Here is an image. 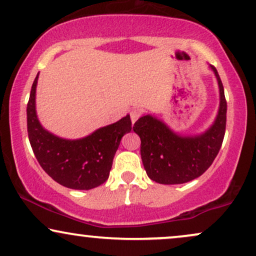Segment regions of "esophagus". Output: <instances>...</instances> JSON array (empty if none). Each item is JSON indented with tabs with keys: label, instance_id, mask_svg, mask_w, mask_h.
I'll use <instances>...</instances> for the list:
<instances>
[{
	"label": "esophagus",
	"instance_id": "1",
	"mask_svg": "<svg viewBox=\"0 0 256 256\" xmlns=\"http://www.w3.org/2000/svg\"><path fill=\"white\" fill-rule=\"evenodd\" d=\"M140 116H142V112L139 111V110H137V108L131 110V111H130V117H131V122H132V124H134V122L138 120V119H139V117H140Z\"/></svg>",
	"mask_w": 256,
	"mask_h": 256
}]
</instances>
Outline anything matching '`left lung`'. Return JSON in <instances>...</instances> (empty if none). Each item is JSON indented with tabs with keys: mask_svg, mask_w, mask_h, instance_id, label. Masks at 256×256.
Returning <instances> with one entry per match:
<instances>
[{
	"mask_svg": "<svg viewBox=\"0 0 256 256\" xmlns=\"http://www.w3.org/2000/svg\"><path fill=\"white\" fill-rule=\"evenodd\" d=\"M220 90V106L214 122L200 134L184 136L166 122L145 114L134 122L140 138V156L148 178L160 184H182L202 174L221 148L227 122V102L218 70L210 64Z\"/></svg>",
	"mask_w": 256,
	"mask_h": 256,
	"instance_id": "obj_1",
	"label": "left lung"
}]
</instances>
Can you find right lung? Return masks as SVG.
I'll return each mask as SVG.
<instances>
[{"mask_svg": "<svg viewBox=\"0 0 256 256\" xmlns=\"http://www.w3.org/2000/svg\"><path fill=\"white\" fill-rule=\"evenodd\" d=\"M38 74L27 105L28 137L35 157L56 182L76 190H90L106 182L113 157L122 136L131 131L130 114L79 139H64L50 134L38 122L35 106Z\"/></svg>", "mask_w": 256, "mask_h": 256, "instance_id": "obj_1", "label": "right lung"}]
</instances>
